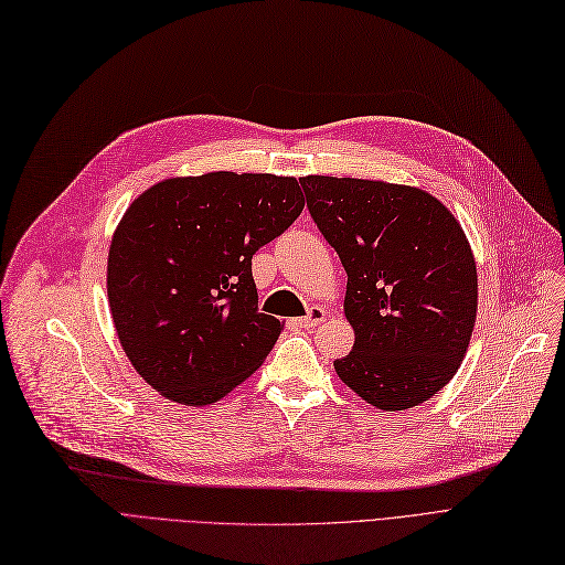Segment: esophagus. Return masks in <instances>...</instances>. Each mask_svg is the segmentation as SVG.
I'll return each instance as SVG.
<instances>
[{
	"label": "esophagus",
	"instance_id": "esophagus-1",
	"mask_svg": "<svg viewBox=\"0 0 565 565\" xmlns=\"http://www.w3.org/2000/svg\"><path fill=\"white\" fill-rule=\"evenodd\" d=\"M326 317H328V311H326L323 307H311V309H309V315H307L305 319H296L294 323H296V326H300V328H315V326L323 323V321H326Z\"/></svg>",
	"mask_w": 565,
	"mask_h": 565
}]
</instances>
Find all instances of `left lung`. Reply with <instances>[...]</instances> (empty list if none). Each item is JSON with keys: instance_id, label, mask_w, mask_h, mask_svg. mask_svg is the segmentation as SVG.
<instances>
[{"instance_id": "obj_1", "label": "left lung", "mask_w": 565, "mask_h": 565, "mask_svg": "<svg viewBox=\"0 0 565 565\" xmlns=\"http://www.w3.org/2000/svg\"><path fill=\"white\" fill-rule=\"evenodd\" d=\"M309 214L347 269L353 349L340 380L372 407L401 412L445 388L477 319V265L461 223L422 188L311 174Z\"/></svg>"}]
</instances>
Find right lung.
<instances>
[{
  "label": "right lung",
  "mask_w": 565,
  "mask_h": 565,
  "mask_svg": "<svg viewBox=\"0 0 565 565\" xmlns=\"http://www.w3.org/2000/svg\"><path fill=\"white\" fill-rule=\"evenodd\" d=\"M305 206L296 177H172L122 214L107 294L125 356L167 401L212 405L254 374L284 323L258 309L256 250Z\"/></svg>",
  "instance_id": "1"
}]
</instances>
